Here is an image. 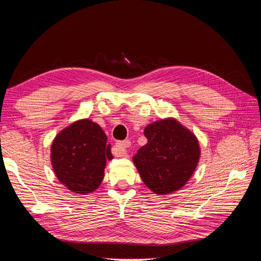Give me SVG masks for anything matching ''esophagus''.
I'll return each instance as SVG.
<instances>
[{
    "label": "esophagus",
    "instance_id": "obj_1",
    "mask_svg": "<svg viewBox=\"0 0 261 261\" xmlns=\"http://www.w3.org/2000/svg\"><path fill=\"white\" fill-rule=\"evenodd\" d=\"M117 152L121 156H126V148H129L131 146V141L130 140H123V141H119L115 144Z\"/></svg>",
    "mask_w": 261,
    "mask_h": 261
}]
</instances>
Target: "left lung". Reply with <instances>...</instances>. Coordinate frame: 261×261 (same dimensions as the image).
I'll use <instances>...</instances> for the list:
<instances>
[{
    "label": "left lung",
    "instance_id": "1",
    "mask_svg": "<svg viewBox=\"0 0 261 261\" xmlns=\"http://www.w3.org/2000/svg\"><path fill=\"white\" fill-rule=\"evenodd\" d=\"M147 144L134 156L145 185L157 195H168L187 185L200 158L197 137L175 119L145 127Z\"/></svg>",
    "mask_w": 261,
    "mask_h": 261
}]
</instances>
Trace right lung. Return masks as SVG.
Segmentation results:
<instances>
[{"label": "right lung", "mask_w": 261, "mask_h": 261, "mask_svg": "<svg viewBox=\"0 0 261 261\" xmlns=\"http://www.w3.org/2000/svg\"><path fill=\"white\" fill-rule=\"evenodd\" d=\"M101 127L89 119L73 122L54 138L50 162L56 177L68 190L86 195L98 189L104 178L111 145Z\"/></svg>", "instance_id": "right-lung-1"}]
</instances>
